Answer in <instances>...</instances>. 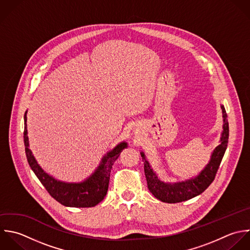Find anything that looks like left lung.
I'll list each match as a JSON object with an SVG mask.
<instances>
[{"label":"left lung","instance_id":"obj_1","mask_svg":"<svg viewBox=\"0 0 250 250\" xmlns=\"http://www.w3.org/2000/svg\"><path fill=\"white\" fill-rule=\"evenodd\" d=\"M221 109L224 123L220 138L221 143L214 149L207 167L196 177L181 182L165 183L159 179L158 175L146 160L144 153H141V157L144 162V171L148 189L158 200L168 204L188 201L201 195L212 183L224 157L229 139V123L227 120V113L223 105H221Z\"/></svg>","mask_w":250,"mask_h":250}]
</instances>
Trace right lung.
Wrapping results in <instances>:
<instances>
[{
  "instance_id": "obj_1",
  "label": "right lung",
  "mask_w": 250,
  "mask_h": 250,
  "mask_svg": "<svg viewBox=\"0 0 250 250\" xmlns=\"http://www.w3.org/2000/svg\"><path fill=\"white\" fill-rule=\"evenodd\" d=\"M27 111L24 115V146L28 164L38 179L43 185L48 194L58 203L70 208H92L99 204L106 196L110 180L112 166L119 158L121 152L127 147L126 142L118 144L112 151L108 152L101 160L99 167L84 181L80 183H67L56 180L38 165L36 159L29 149L27 135Z\"/></svg>"
}]
</instances>
